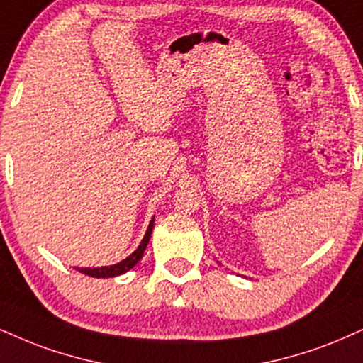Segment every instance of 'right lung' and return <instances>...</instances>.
I'll return each instance as SVG.
<instances>
[{
	"mask_svg": "<svg viewBox=\"0 0 363 363\" xmlns=\"http://www.w3.org/2000/svg\"><path fill=\"white\" fill-rule=\"evenodd\" d=\"M153 225H155V218L150 222V227H147L146 234H145V239L141 240L140 247H138L131 256L124 259V261H121L118 264H114V266H106V267H79V272H82V274H87V276H92V277H114V276H119V274H124V272H128L131 267L136 266L138 262H140V259L143 257V254H145V249L147 242H150V237H151V232H153Z\"/></svg>",
	"mask_w": 363,
	"mask_h": 363,
	"instance_id": "right-lung-1",
	"label": "right lung"
}]
</instances>
